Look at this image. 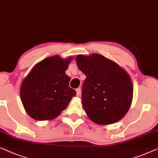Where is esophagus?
I'll use <instances>...</instances> for the list:
<instances>
[{"label":"esophagus","instance_id":"esophagus-1","mask_svg":"<svg viewBox=\"0 0 158 158\" xmlns=\"http://www.w3.org/2000/svg\"><path fill=\"white\" fill-rule=\"evenodd\" d=\"M76 95L77 96H80L81 95V88H77L76 89Z\"/></svg>","mask_w":158,"mask_h":158}]
</instances>
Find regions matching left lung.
Here are the masks:
<instances>
[{
    "mask_svg": "<svg viewBox=\"0 0 158 158\" xmlns=\"http://www.w3.org/2000/svg\"><path fill=\"white\" fill-rule=\"evenodd\" d=\"M77 65L86 75L82 104L88 118L98 125L113 124L129 110L133 85L124 68L102 55H77Z\"/></svg>",
    "mask_w": 158,
    "mask_h": 158,
    "instance_id": "8db88e82",
    "label": "left lung"
}]
</instances>
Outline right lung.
<instances>
[{"label": "right lung", "instance_id": "right-lung-1", "mask_svg": "<svg viewBox=\"0 0 158 158\" xmlns=\"http://www.w3.org/2000/svg\"><path fill=\"white\" fill-rule=\"evenodd\" d=\"M72 56H53L36 64L23 81L20 99L27 113L37 120H51L64 110L76 92L69 87L65 70Z\"/></svg>", "mask_w": 158, "mask_h": 158}]
</instances>
